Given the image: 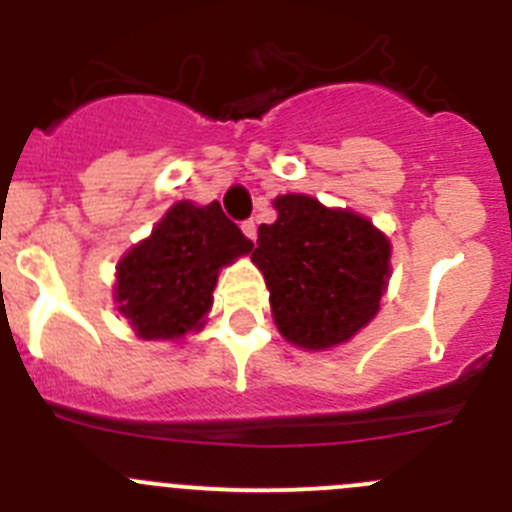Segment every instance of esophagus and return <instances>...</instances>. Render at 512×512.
<instances>
[{
  "mask_svg": "<svg viewBox=\"0 0 512 512\" xmlns=\"http://www.w3.org/2000/svg\"><path fill=\"white\" fill-rule=\"evenodd\" d=\"M242 232L247 234V237H250L252 242L257 240V224H255V219H247V222H242Z\"/></svg>",
  "mask_w": 512,
  "mask_h": 512,
  "instance_id": "esophagus-1",
  "label": "esophagus"
}]
</instances>
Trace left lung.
<instances>
[{
    "label": "left lung",
    "mask_w": 512,
    "mask_h": 512,
    "mask_svg": "<svg viewBox=\"0 0 512 512\" xmlns=\"http://www.w3.org/2000/svg\"><path fill=\"white\" fill-rule=\"evenodd\" d=\"M272 204L278 219L260 224L252 262L265 275L275 326L308 351L346 343L379 313L391 275L386 234L308 194H283Z\"/></svg>",
    "instance_id": "obj_1"
}]
</instances>
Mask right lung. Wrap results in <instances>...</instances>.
Returning <instances> with one entry per match:
<instances>
[{
	"label": "right lung",
	"instance_id": "right-lung-1",
	"mask_svg": "<svg viewBox=\"0 0 512 512\" xmlns=\"http://www.w3.org/2000/svg\"><path fill=\"white\" fill-rule=\"evenodd\" d=\"M252 247L219 202H176L151 237L118 262V313L143 341H174L199 331L212 308L219 270Z\"/></svg>",
	"mask_w": 512,
	"mask_h": 512
}]
</instances>
